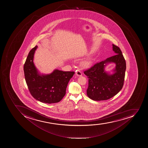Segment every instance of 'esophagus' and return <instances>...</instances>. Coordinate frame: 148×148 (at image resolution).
Wrapping results in <instances>:
<instances>
[{
    "label": "esophagus",
    "mask_w": 148,
    "mask_h": 148,
    "mask_svg": "<svg viewBox=\"0 0 148 148\" xmlns=\"http://www.w3.org/2000/svg\"><path fill=\"white\" fill-rule=\"evenodd\" d=\"M76 74L77 76H81L82 75V72L79 70H77L76 71Z\"/></svg>",
    "instance_id": "34e87169"
}]
</instances>
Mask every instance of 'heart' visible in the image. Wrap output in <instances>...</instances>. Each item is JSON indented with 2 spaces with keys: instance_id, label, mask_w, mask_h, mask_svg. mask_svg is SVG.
<instances>
[{
  "instance_id": "b5f03b06",
  "label": "heart",
  "mask_w": 148,
  "mask_h": 148,
  "mask_svg": "<svg viewBox=\"0 0 148 148\" xmlns=\"http://www.w3.org/2000/svg\"><path fill=\"white\" fill-rule=\"evenodd\" d=\"M91 64V61L90 60H87L84 61L81 63V65L83 67H88Z\"/></svg>"
}]
</instances>
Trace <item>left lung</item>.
I'll return each instance as SVG.
<instances>
[{"label": "left lung", "instance_id": "left-lung-1", "mask_svg": "<svg viewBox=\"0 0 148 148\" xmlns=\"http://www.w3.org/2000/svg\"><path fill=\"white\" fill-rule=\"evenodd\" d=\"M112 49L116 53L115 55L97 62L84 71L88 78L87 95L90 99L95 101L111 99L116 95L123 86L126 61L119 47L112 44ZM111 62L116 64L114 70L115 73L112 75L104 71L106 64Z\"/></svg>", "mask_w": 148, "mask_h": 148}]
</instances>
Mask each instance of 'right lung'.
Returning a JSON list of instances; mask_svg holds the SVG:
<instances>
[{"mask_svg": "<svg viewBox=\"0 0 148 148\" xmlns=\"http://www.w3.org/2000/svg\"><path fill=\"white\" fill-rule=\"evenodd\" d=\"M38 46L30 51L24 65L26 83L31 94L36 100L47 104L59 102L66 94V88L74 71L55 70L51 73L40 75L33 62Z\"/></svg>", "mask_w": 148, "mask_h": 148, "instance_id": "1", "label": "right lung"}]
</instances>
